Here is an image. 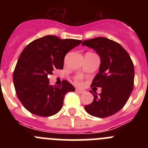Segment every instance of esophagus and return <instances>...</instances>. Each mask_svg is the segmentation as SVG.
I'll return each mask as SVG.
<instances>
[{"instance_id":"34e87169","label":"esophagus","mask_w":148,"mask_h":148,"mask_svg":"<svg viewBox=\"0 0 148 148\" xmlns=\"http://www.w3.org/2000/svg\"><path fill=\"white\" fill-rule=\"evenodd\" d=\"M75 91H76L77 92H78V93H84V90H81V89H76Z\"/></svg>"}]
</instances>
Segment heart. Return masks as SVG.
<instances>
[{"mask_svg": "<svg viewBox=\"0 0 148 148\" xmlns=\"http://www.w3.org/2000/svg\"><path fill=\"white\" fill-rule=\"evenodd\" d=\"M78 84H81V82H80V80H79V79L78 80Z\"/></svg>", "mask_w": 148, "mask_h": 148, "instance_id": "obj_1", "label": "heart"}]
</instances>
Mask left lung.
Returning a JSON list of instances; mask_svg holds the SVG:
<instances>
[{"mask_svg": "<svg viewBox=\"0 0 148 148\" xmlns=\"http://www.w3.org/2000/svg\"><path fill=\"white\" fill-rule=\"evenodd\" d=\"M82 45L92 48L101 58L99 72L91 87H101L98 96L91 91L93 101L84 107L91 116L105 118L113 116L125 105L133 89L134 66L130 56L117 42L98 37L84 40Z\"/></svg>", "mask_w": 148, "mask_h": 148, "instance_id": "obj_1", "label": "left lung"}]
</instances>
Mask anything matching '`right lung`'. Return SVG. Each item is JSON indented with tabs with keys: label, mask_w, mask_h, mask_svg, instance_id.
<instances>
[{
	"label": "right lung",
	"mask_w": 148,
	"mask_h": 148,
	"mask_svg": "<svg viewBox=\"0 0 148 148\" xmlns=\"http://www.w3.org/2000/svg\"><path fill=\"white\" fill-rule=\"evenodd\" d=\"M82 40L61 39L46 35L24 48L13 73L17 96L28 111L39 116H50L62 108L64 99L75 88L67 81L61 85H49L48 75L56 69L62 70L66 53Z\"/></svg>",
	"instance_id": "right-lung-1"
}]
</instances>
